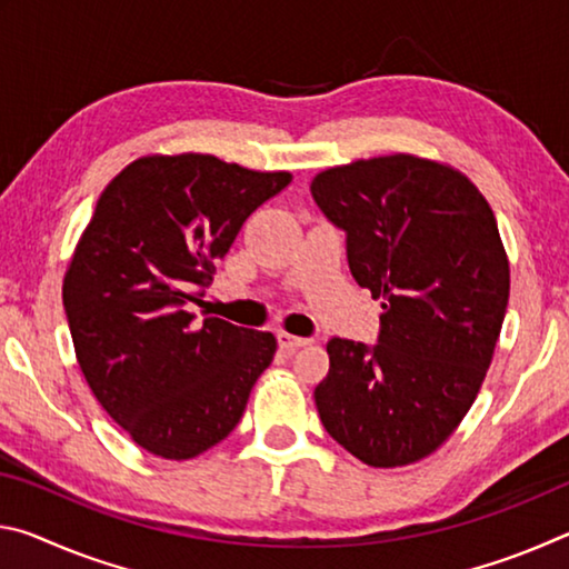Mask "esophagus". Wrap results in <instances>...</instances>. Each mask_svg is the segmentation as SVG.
<instances>
[{
	"mask_svg": "<svg viewBox=\"0 0 569 569\" xmlns=\"http://www.w3.org/2000/svg\"><path fill=\"white\" fill-rule=\"evenodd\" d=\"M306 343H311L308 339H303V336H293V333H288V331H278V346H281L283 351H296V349H301V346H306Z\"/></svg>",
	"mask_w": 569,
	"mask_h": 569,
	"instance_id": "esophagus-1",
	"label": "esophagus"
}]
</instances>
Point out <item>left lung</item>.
Instances as JSON below:
<instances>
[{
  "label": "left lung",
  "instance_id": "left-lung-1",
  "mask_svg": "<svg viewBox=\"0 0 569 569\" xmlns=\"http://www.w3.org/2000/svg\"><path fill=\"white\" fill-rule=\"evenodd\" d=\"M311 196L383 308L373 349L326 343L316 409L363 465H413L455 435L492 363L509 301L497 218L465 172L409 152L326 168Z\"/></svg>",
  "mask_w": 569,
  "mask_h": 569
}]
</instances>
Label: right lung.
Here are the masks:
<instances>
[{
  "label": "right lung",
  "instance_id": "obj_1",
  "mask_svg": "<svg viewBox=\"0 0 569 569\" xmlns=\"http://www.w3.org/2000/svg\"><path fill=\"white\" fill-rule=\"evenodd\" d=\"M291 180L203 152H152L102 190L62 301L94 399L150 455L182 461L223 441L271 366V331L216 316L200 323L190 303L246 218Z\"/></svg>",
  "mask_w": 569,
  "mask_h": 569
}]
</instances>
